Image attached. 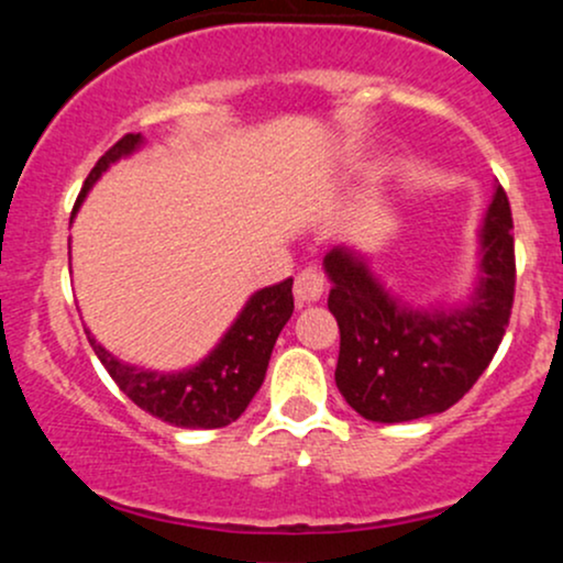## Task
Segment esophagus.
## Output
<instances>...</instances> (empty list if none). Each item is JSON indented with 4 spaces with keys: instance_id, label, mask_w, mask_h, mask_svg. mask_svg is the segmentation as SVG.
<instances>
[{
    "instance_id": "obj_1",
    "label": "esophagus",
    "mask_w": 563,
    "mask_h": 563,
    "mask_svg": "<svg viewBox=\"0 0 563 563\" xmlns=\"http://www.w3.org/2000/svg\"><path fill=\"white\" fill-rule=\"evenodd\" d=\"M328 290V277L318 267H303L299 275H296L294 294L296 301H320V296Z\"/></svg>"
}]
</instances>
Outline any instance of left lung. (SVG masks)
<instances>
[{
    "mask_svg": "<svg viewBox=\"0 0 563 563\" xmlns=\"http://www.w3.org/2000/svg\"><path fill=\"white\" fill-rule=\"evenodd\" d=\"M328 309L341 331L335 386L367 421L402 423L444 412L493 363L516 290L514 217L497 187L482 228V280L463 309H412L391 299L354 254L325 256Z\"/></svg>",
    "mask_w": 563,
    "mask_h": 563,
    "instance_id": "left-lung-1",
    "label": "left lung"
}]
</instances>
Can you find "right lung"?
<instances>
[{
    "label": "right lung",
    "instance_id": "add662e5",
    "mask_svg": "<svg viewBox=\"0 0 563 563\" xmlns=\"http://www.w3.org/2000/svg\"><path fill=\"white\" fill-rule=\"evenodd\" d=\"M140 142V134H124L111 151H106V156L89 172L87 183L76 198L74 214L89 187L100 179V174L113 161L129 156ZM290 288H294V280L288 277L275 286L256 290L214 352L200 365L183 373L142 371V367L126 365L108 354L89 331L87 339L97 360L111 373L115 386L142 410L172 426H183V429H222V426L238 421L254 394L260 391L277 335L294 314Z\"/></svg>",
    "mask_w": 563,
    "mask_h": 563
}]
</instances>
